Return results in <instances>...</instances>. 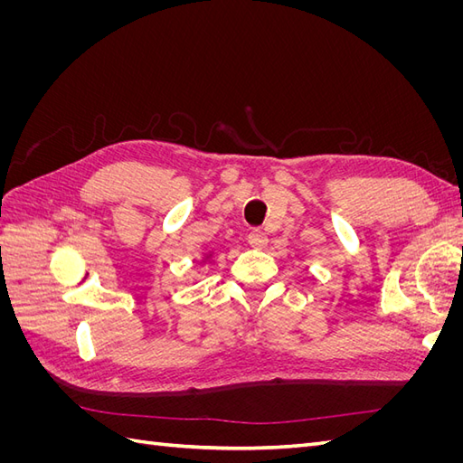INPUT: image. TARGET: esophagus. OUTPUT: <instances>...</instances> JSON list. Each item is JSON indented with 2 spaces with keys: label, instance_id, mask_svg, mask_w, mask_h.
<instances>
[{
  "label": "esophagus",
  "instance_id": "obj_1",
  "mask_svg": "<svg viewBox=\"0 0 463 463\" xmlns=\"http://www.w3.org/2000/svg\"><path fill=\"white\" fill-rule=\"evenodd\" d=\"M247 241H249L250 247L262 249V247H266V243H269V237H266V233L260 232V230H253L247 235Z\"/></svg>",
  "mask_w": 463,
  "mask_h": 463
}]
</instances>
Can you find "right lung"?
<instances>
[{
    "label": "right lung",
    "instance_id": "add662e5",
    "mask_svg": "<svg viewBox=\"0 0 463 463\" xmlns=\"http://www.w3.org/2000/svg\"><path fill=\"white\" fill-rule=\"evenodd\" d=\"M213 255H214V253H213V250H210V253H204V255H203V260H201V262H203V264H204V262H210V260H213Z\"/></svg>",
    "mask_w": 463,
    "mask_h": 463
}]
</instances>
